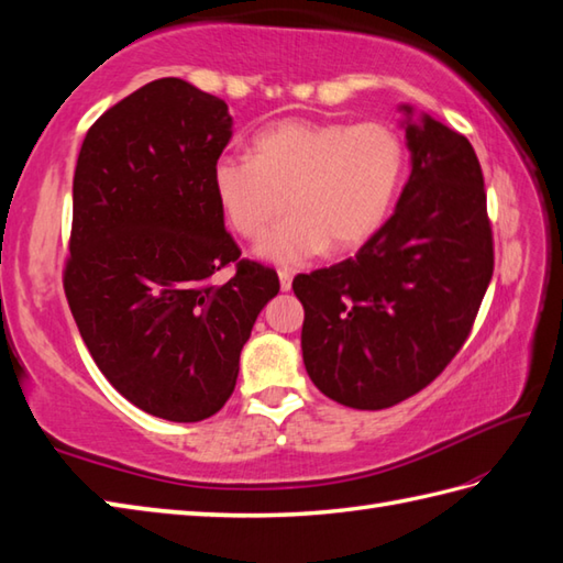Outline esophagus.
I'll list each match as a JSON object with an SVG mask.
<instances>
[{
	"mask_svg": "<svg viewBox=\"0 0 563 563\" xmlns=\"http://www.w3.org/2000/svg\"><path fill=\"white\" fill-rule=\"evenodd\" d=\"M278 278H280V290H283V292H288V290L292 288V278H295V273H292L290 268H280V271H278Z\"/></svg>",
	"mask_w": 563,
	"mask_h": 563,
	"instance_id": "esophagus-1",
	"label": "esophagus"
}]
</instances>
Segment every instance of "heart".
Segmentation results:
<instances>
[{
	"label": "heart",
	"instance_id": "obj_1",
	"mask_svg": "<svg viewBox=\"0 0 563 563\" xmlns=\"http://www.w3.org/2000/svg\"><path fill=\"white\" fill-rule=\"evenodd\" d=\"M404 174V142L382 121L343 123L285 118L258 130L251 157L222 154L212 164V194L232 230L258 239L256 254L297 266L331 246L365 244L397 196Z\"/></svg>",
	"mask_w": 563,
	"mask_h": 563
}]
</instances>
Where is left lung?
Masks as SVG:
<instances>
[{
	"label": "left lung",
	"instance_id": "8db88e82",
	"mask_svg": "<svg viewBox=\"0 0 563 563\" xmlns=\"http://www.w3.org/2000/svg\"><path fill=\"white\" fill-rule=\"evenodd\" d=\"M411 176L397 210L353 258L292 290L305 307L302 361L321 394L377 411L430 385L466 341L494 275V239L474 147L413 106Z\"/></svg>",
	"mask_w": 563,
	"mask_h": 563
}]
</instances>
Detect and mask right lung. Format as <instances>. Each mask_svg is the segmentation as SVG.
Listing matches in <instances>:
<instances>
[{
	"label": "right lung",
	"mask_w": 563,
	"mask_h": 563,
	"mask_svg": "<svg viewBox=\"0 0 563 563\" xmlns=\"http://www.w3.org/2000/svg\"><path fill=\"white\" fill-rule=\"evenodd\" d=\"M227 103L184 79L150 81L89 128L71 186L65 295L103 377L164 421L196 423L232 397L239 355L278 273L224 230L212 164ZM234 262L235 278L211 275Z\"/></svg>",
	"instance_id": "obj_1"
}]
</instances>
